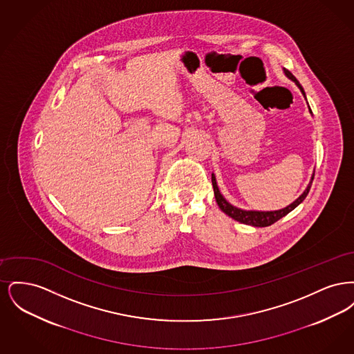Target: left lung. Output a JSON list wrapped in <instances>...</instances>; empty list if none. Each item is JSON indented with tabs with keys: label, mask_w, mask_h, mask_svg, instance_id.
I'll return each mask as SVG.
<instances>
[{
	"label": "left lung",
	"mask_w": 354,
	"mask_h": 354,
	"mask_svg": "<svg viewBox=\"0 0 354 354\" xmlns=\"http://www.w3.org/2000/svg\"><path fill=\"white\" fill-rule=\"evenodd\" d=\"M284 73H286V75L289 80H292L295 84H297V87H299L300 91L303 93L304 98L306 100L303 86L295 78V75H293L289 70H286V68H284ZM309 111H310V109H309ZM310 113H312V111H310ZM313 178H315V174L312 175L310 182H309L308 187L305 188V191H304L303 194H301L295 202L290 203L289 205H286V208H281V209H277V211H247V209L237 208L235 205H232L231 203L227 202V201L224 199V196L220 194L219 187H218V183H216V178H215L214 174H212V185H214V192H215L216 203H218L220 209H221L225 215H228L230 218L235 219L236 221H239V223H243V224H248V225H253V227H268L270 224L276 223L277 220L284 218L290 211H293L300 203H303L304 199L306 198V195H308V192H309V189H310Z\"/></svg>",
	"instance_id": "left-lung-1"
}]
</instances>
